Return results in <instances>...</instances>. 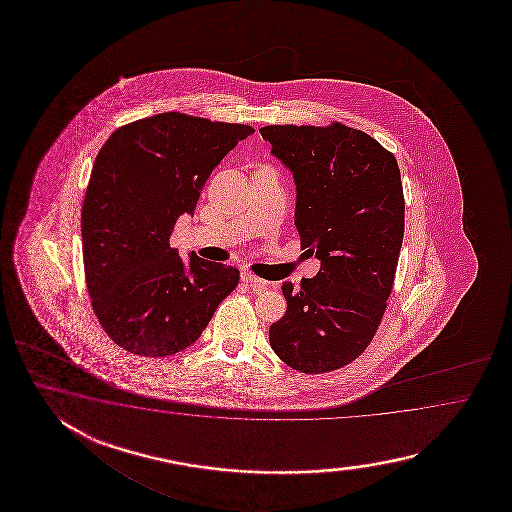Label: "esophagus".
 <instances>
[{"label":"esophagus","mask_w":512,"mask_h":512,"mask_svg":"<svg viewBox=\"0 0 512 512\" xmlns=\"http://www.w3.org/2000/svg\"><path fill=\"white\" fill-rule=\"evenodd\" d=\"M241 280L247 283V285H251V289L254 293H261V291L267 289V282L261 280L258 276H254L251 272H241Z\"/></svg>","instance_id":"obj_1"}]
</instances>
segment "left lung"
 <instances>
[{
  "instance_id": "obj_1",
  "label": "left lung",
  "mask_w": 512,
  "mask_h": 512,
  "mask_svg": "<svg viewBox=\"0 0 512 512\" xmlns=\"http://www.w3.org/2000/svg\"><path fill=\"white\" fill-rule=\"evenodd\" d=\"M261 137L296 185L294 225L320 271L283 282L271 348L293 370L327 373L357 359L381 324L403 245L404 197L393 153L340 122L265 126Z\"/></svg>"
}]
</instances>
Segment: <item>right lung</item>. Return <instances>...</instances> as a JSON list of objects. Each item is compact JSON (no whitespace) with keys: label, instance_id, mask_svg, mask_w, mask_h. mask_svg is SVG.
Here are the masks:
<instances>
[{"label":"right lung","instance_id":"obj_1","mask_svg":"<svg viewBox=\"0 0 512 512\" xmlns=\"http://www.w3.org/2000/svg\"><path fill=\"white\" fill-rule=\"evenodd\" d=\"M254 130L177 111L135 120L98 152L84 207L87 293L109 338L142 357H168L201 337L240 280L236 267L188 261L170 247L194 216L212 170Z\"/></svg>","mask_w":512,"mask_h":512}]
</instances>
